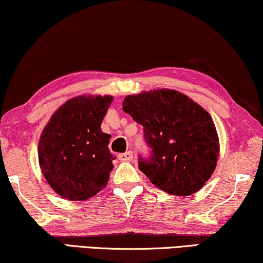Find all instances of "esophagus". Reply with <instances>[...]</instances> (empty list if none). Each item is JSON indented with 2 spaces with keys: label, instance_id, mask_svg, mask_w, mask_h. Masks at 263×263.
<instances>
[{
  "label": "esophagus",
  "instance_id": "esophagus-1",
  "mask_svg": "<svg viewBox=\"0 0 263 263\" xmlns=\"http://www.w3.org/2000/svg\"><path fill=\"white\" fill-rule=\"evenodd\" d=\"M118 158H119V160H121V162H131V160L133 159L132 151H127V152H125V154L119 155Z\"/></svg>",
  "mask_w": 263,
  "mask_h": 263
}]
</instances>
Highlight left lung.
<instances>
[{"instance_id":"obj_1","label":"left lung","mask_w":263,"mask_h":263,"mask_svg":"<svg viewBox=\"0 0 263 263\" xmlns=\"http://www.w3.org/2000/svg\"><path fill=\"white\" fill-rule=\"evenodd\" d=\"M123 109L144 127L152 150L139 169L158 189L175 196L197 193L216 169L218 135L209 113L191 98L162 88L126 96Z\"/></svg>"}]
</instances>
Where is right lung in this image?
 <instances>
[{
  "instance_id": "obj_1",
  "label": "right lung",
  "mask_w": 263,
  "mask_h": 263,
  "mask_svg": "<svg viewBox=\"0 0 263 263\" xmlns=\"http://www.w3.org/2000/svg\"><path fill=\"white\" fill-rule=\"evenodd\" d=\"M112 96L68 99L50 117L39 140L42 175L68 201H85L107 185L116 159L108 150L111 135L101 131Z\"/></svg>"
}]
</instances>
